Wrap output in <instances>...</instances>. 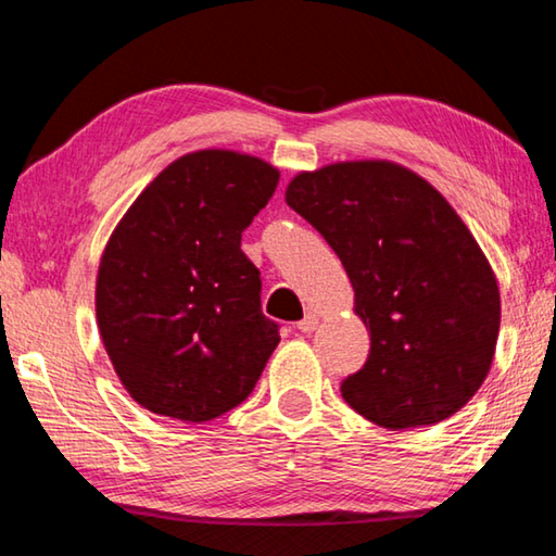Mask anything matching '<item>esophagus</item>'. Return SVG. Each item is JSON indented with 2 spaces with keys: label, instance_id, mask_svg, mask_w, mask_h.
Here are the masks:
<instances>
[{
  "label": "esophagus",
  "instance_id": "obj_1",
  "mask_svg": "<svg viewBox=\"0 0 556 556\" xmlns=\"http://www.w3.org/2000/svg\"><path fill=\"white\" fill-rule=\"evenodd\" d=\"M317 325H319V319H317V315H313V313H307L303 319H300L298 323V329L300 332H305V334H309V332H315L317 329Z\"/></svg>",
  "mask_w": 556,
  "mask_h": 556
}]
</instances>
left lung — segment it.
I'll list each match as a JSON object with an SVG mask.
<instances>
[{"mask_svg":"<svg viewBox=\"0 0 556 556\" xmlns=\"http://www.w3.org/2000/svg\"><path fill=\"white\" fill-rule=\"evenodd\" d=\"M286 202L334 249L371 332L366 364L342 381L344 401L386 430L462 410L489 376L501 295L452 204L388 161L300 173Z\"/></svg>","mask_w":556,"mask_h":556,"instance_id":"8db88e82","label":"left lung"}]
</instances>
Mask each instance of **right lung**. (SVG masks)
<instances>
[{"mask_svg": "<svg viewBox=\"0 0 556 556\" xmlns=\"http://www.w3.org/2000/svg\"><path fill=\"white\" fill-rule=\"evenodd\" d=\"M280 173L237 151L173 161L116 224L97 273V325L136 403L207 422L247 401L278 346L241 231Z\"/></svg>", "mask_w": 556, "mask_h": 556, "instance_id": "1", "label": "right lung"}]
</instances>
